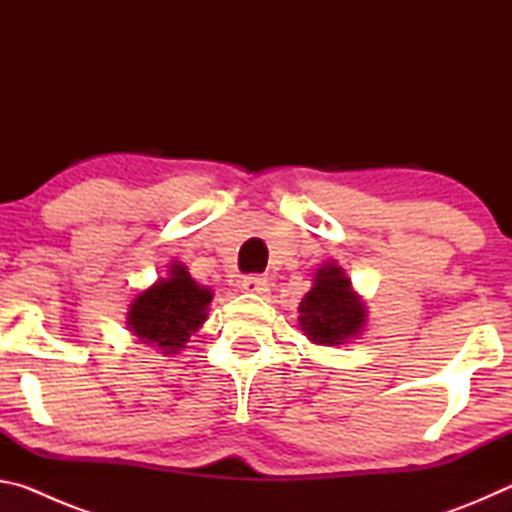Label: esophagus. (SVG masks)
I'll return each mask as SVG.
<instances>
[{"instance_id": "esophagus-1", "label": "esophagus", "mask_w": 512, "mask_h": 512, "mask_svg": "<svg viewBox=\"0 0 512 512\" xmlns=\"http://www.w3.org/2000/svg\"><path fill=\"white\" fill-rule=\"evenodd\" d=\"M241 289L248 291V293H266L268 291V280L259 273L246 275L244 280H241Z\"/></svg>"}]
</instances>
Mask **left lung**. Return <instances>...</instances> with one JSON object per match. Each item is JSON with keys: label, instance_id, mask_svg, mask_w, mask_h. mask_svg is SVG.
Segmentation results:
<instances>
[{"label": "left lung", "instance_id": "8db88e82", "mask_svg": "<svg viewBox=\"0 0 512 512\" xmlns=\"http://www.w3.org/2000/svg\"><path fill=\"white\" fill-rule=\"evenodd\" d=\"M300 329L320 345H339L359 334L366 320L363 302L339 266L327 264L316 273L314 287L300 302Z\"/></svg>", "mask_w": 512, "mask_h": 512}]
</instances>
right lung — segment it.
<instances>
[{"mask_svg": "<svg viewBox=\"0 0 512 512\" xmlns=\"http://www.w3.org/2000/svg\"><path fill=\"white\" fill-rule=\"evenodd\" d=\"M210 300L212 293L198 287L185 266L173 264L169 280H160L133 300L128 325L144 343L176 352L203 325Z\"/></svg>", "mask_w": 512, "mask_h": 512, "instance_id": "1", "label": "right lung"}]
</instances>
